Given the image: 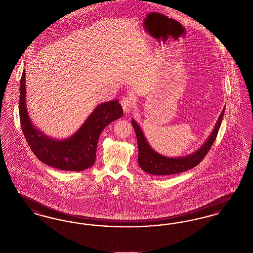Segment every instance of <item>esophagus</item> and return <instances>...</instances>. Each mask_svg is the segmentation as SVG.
Instances as JSON below:
<instances>
[{
    "instance_id": "34e87169",
    "label": "esophagus",
    "mask_w": 253,
    "mask_h": 253,
    "mask_svg": "<svg viewBox=\"0 0 253 253\" xmlns=\"http://www.w3.org/2000/svg\"><path fill=\"white\" fill-rule=\"evenodd\" d=\"M121 106L124 111V113H129L132 110L133 106V101L132 97L130 96H125L121 100Z\"/></svg>"
}]
</instances>
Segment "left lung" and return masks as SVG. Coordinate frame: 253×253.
<instances>
[{"label":"left lung","mask_w":253,"mask_h":253,"mask_svg":"<svg viewBox=\"0 0 253 253\" xmlns=\"http://www.w3.org/2000/svg\"><path fill=\"white\" fill-rule=\"evenodd\" d=\"M225 108L221 112L213 131L197 151L193 154L182 157H167L154 151L146 140L144 133L141 131L136 121L132 120V124L138 145V164L144 171L155 175H169L183 172L197 166L206 157L211 147L213 144L217 133L220 129L221 122L224 117Z\"/></svg>","instance_id":"obj_1"}]
</instances>
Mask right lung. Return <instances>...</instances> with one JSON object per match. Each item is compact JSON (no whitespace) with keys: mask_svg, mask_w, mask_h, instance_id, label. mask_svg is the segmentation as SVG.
Masks as SVG:
<instances>
[{"mask_svg":"<svg viewBox=\"0 0 253 253\" xmlns=\"http://www.w3.org/2000/svg\"><path fill=\"white\" fill-rule=\"evenodd\" d=\"M25 72L20 83L19 113L24 137L42 162L53 168L80 171L90 168L96 161V146L100 132L114 121L121 119L123 110L119 100L100 103L82 127L66 139H54L38 130L30 121L26 108Z\"/></svg>","mask_w":253,"mask_h":253,"instance_id":"1","label":"right lung"}]
</instances>
